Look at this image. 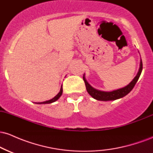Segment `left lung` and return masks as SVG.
I'll return each instance as SVG.
<instances>
[{
    "instance_id": "8db88e82",
    "label": "left lung",
    "mask_w": 153,
    "mask_h": 153,
    "mask_svg": "<svg viewBox=\"0 0 153 153\" xmlns=\"http://www.w3.org/2000/svg\"><path fill=\"white\" fill-rule=\"evenodd\" d=\"M142 71H143V62H142L141 60L140 61V69H139L137 74L136 76L134 77V78L133 79L132 81H131L129 84H128L127 86L122 88L111 91V92H106V91H101L97 90V89H95L94 88L91 86L90 84L86 81L84 75L82 78H83L84 82H85V87H86L88 93L94 99L99 100V101H113V100H117L124 97V96L127 95L131 90H132L133 88L134 87L135 84H136V82H137L140 75H141Z\"/></svg>"
}]
</instances>
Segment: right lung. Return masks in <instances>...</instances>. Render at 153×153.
Masks as SVG:
<instances>
[{
    "mask_svg": "<svg viewBox=\"0 0 153 153\" xmlns=\"http://www.w3.org/2000/svg\"><path fill=\"white\" fill-rule=\"evenodd\" d=\"M62 94V86H61V88H60V91H59V92L58 93V94L57 95V96H55L53 99L49 100V101H44V102H41V103H40V104H42V103H53L54 101H57V99H59V97L61 96V95Z\"/></svg>",
    "mask_w": 153,
    "mask_h": 153,
    "instance_id": "obj_1",
    "label": "right lung"
}]
</instances>
